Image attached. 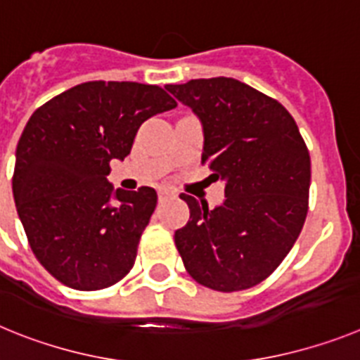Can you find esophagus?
Segmentation results:
<instances>
[{"instance_id":"esophagus-1","label":"esophagus","mask_w":360,"mask_h":360,"mask_svg":"<svg viewBox=\"0 0 360 360\" xmlns=\"http://www.w3.org/2000/svg\"><path fill=\"white\" fill-rule=\"evenodd\" d=\"M173 196H174L173 191L164 189V187H160V189H158V202H165V200L173 198Z\"/></svg>"}]
</instances>
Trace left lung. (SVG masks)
<instances>
[{
	"label": "left lung",
	"mask_w": 360,
	"mask_h": 360,
	"mask_svg": "<svg viewBox=\"0 0 360 360\" xmlns=\"http://www.w3.org/2000/svg\"><path fill=\"white\" fill-rule=\"evenodd\" d=\"M165 90L202 122V162L225 184L209 209L186 193L189 221L174 243L193 279L218 292L250 288L285 259L303 229L310 155L278 101L231 77L193 79Z\"/></svg>",
	"instance_id": "8db88e82"
}]
</instances>
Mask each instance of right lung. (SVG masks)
Returning a JSON list of instances; mask_svg holds the SVG:
<instances>
[{
  "mask_svg": "<svg viewBox=\"0 0 360 360\" xmlns=\"http://www.w3.org/2000/svg\"><path fill=\"white\" fill-rule=\"evenodd\" d=\"M176 108L162 88L91 81L37 108L15 149V209L41 265L77 290L111 287L131 270L157 191L113 189L111 160L141 124Z\"/></svg>",
  "mask_w": 360,
  "mask_h": 360,
  "instance_id": "1",
  "label": "right lung"
}]
</instances>
